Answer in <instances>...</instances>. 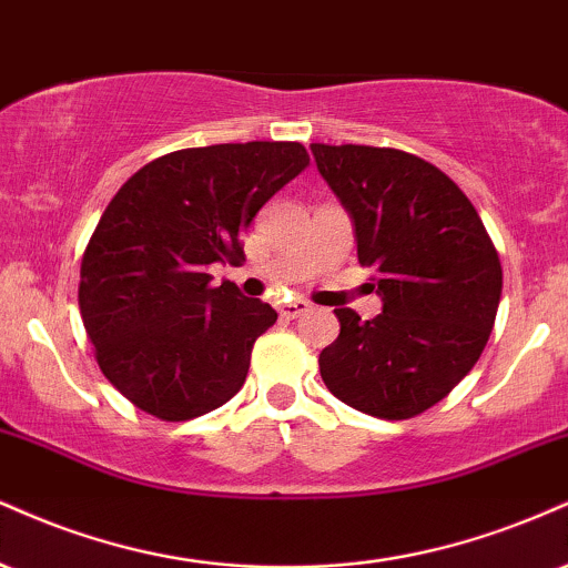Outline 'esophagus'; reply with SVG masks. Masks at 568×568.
<instances>
[{
	"label": "esophagus",
	"instance_id": "esophagus-1",
	"mask_svg": "<svg viewBox=\"0 0 568 568\" xmlns=\"http://www.w3.org/2000/svg\"><path fill=\"white\" fill-rule=\"evenodd\" d=\"M308 311H311V303H305V300H292V303L278 305V316L282 318H300Z\"/></svg>",
	"mask_w": 568,
	"mask_h": 568
}]
</instances>
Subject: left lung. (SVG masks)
<instances>
[{"label": "left lung", "instance_id": "obj_1", "mask_svg": "<svg viewBox=\"0 0 568 568\" xmlns=\"http://www.w3.org/2000/svg\"><path fill=\"white\" fill-rule=\"evenodd\" d=\"M322 178L356 225L358 263L383 313L337 308L339 337L318 356L339 402L379 419L438 404L476 366L503 295V265L470 199L425 159L375 145L313 143Z\"/></svg>", "mask_w": 568, "mask_h": 568}]
</instances>
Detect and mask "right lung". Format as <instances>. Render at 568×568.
I'll return each instance as SVG.
<instances>
[{
	"label": "right lung",
	"mask_w": 568,
	"mask_h": 568,
	"mask_svg": "<svg viewBox=\"0 0 568 568\" xmlns=\"http://www.w3.org/2000/svg\"><path fill=\"white\" fill-rule=\"evenodd\" d=\"M308 164L300 143H220L164 153L116 191L82 255L79 313L126 402L183 423L242 390L278 313L206 271L242 263L260 206Z\"/></svg>",
	"instance_id": "obj_1"
}]
</instances>
